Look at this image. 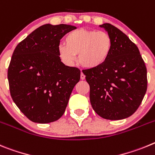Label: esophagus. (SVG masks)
Returning <instances> with one entry per match:
<instances>
[{"mask_svg": "<svg viewBox=\"0 0 155 155\" xmlns=\"http://www.w3.org/2000/svg\"><path fill=\"white\" fill-rule=\"evenodd\" d=\"M80 79H82V80H83V79H85V75L83 74V72H81V75H80Z\"/></svg>", "mask_w": 155, "mask_h": 155, "instance_id": "34e87169", "label": "esophagus"}]
</instances>
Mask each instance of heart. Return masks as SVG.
Listing matches in <instances>:
<instances>
[{
    "label": "heart",
    "mask_w": 155,
    "mask_h": 155,
    "mask_svg": "<svg viewBox=\"0 0 155 155\" xmlns=\"http://www.w3.org/2000/svg\"><path fill=\"white\" fill-rule=\"evenodd\" d=\"M64 45L58 47V55L67 63L78 62L86 69H97L104 65L112 52L113 39L106 31L79 28L65 35Z\"/></svg>",
    "instance_id": "b5f03b06"
}]
</instances>
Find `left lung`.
<instances>
[{"label":"left lung","instance_id":"left-lung-1","mask_svg":"<svg viewBox=\"0 0 155 155\" xmlns=\"http://www.w3.org/2000/svg\"><path fill=\"white\" fill-rule=\"evenodd\" d=\"M113 39L107 62L97 69L83 70L90 88L94 111L107 120H122L137 110L147 87V68L136 45L110 24L100 25Z\"/></svg>","mask_w":155,"mask_h":155}]
</instances>
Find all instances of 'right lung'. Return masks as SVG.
Instances as JSON below:
<instances>
[{
    "label": "right lung",
    "mask_w": 155,
    "mask_h": 155,
    "mask_svg": "<svg viewBox=\"0 0 155 155\" xmlns=\"http://www.w3.org/2000/svg\"><path fill=\"white\" fill-rule=\"evenodd\" d=\"M76 28L46 24L15 48L8 70L12 100L30 120L47 124L63 115L80 70L61 62L60 39Z\"/></svg>",
    "instance_id": "1"
}]
</instances>
